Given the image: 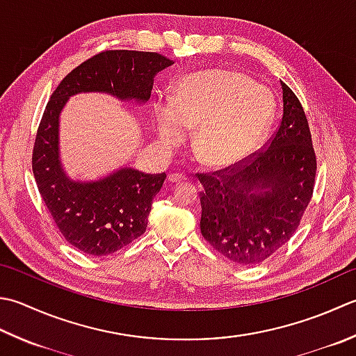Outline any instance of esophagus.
<instances>
[{"label": "esophagus", "instance_id": "esophagus-1", "mask_svg": "<svg viewBox=\"0 0 356 356\" xmlns=\"http://www.w3.org/2000/svg\"><path fill=\"white\" fill-rule=\"evenodd\" d=\"M186 177L184 176V174H170L168 176V182L170 184H182L185 182Z\"/></svg>", "mask_w": 356, "mask_h": 356}]
</instances>
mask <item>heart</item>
<instances>
[{
  "label": "heart",
  "instance_id": "obj_1",
  "mask_svg": "<svg viewBox=\"0 0 356 356\" xmlns=\"http://www.w3.org/2000/svg\"><path fill=\"white\" fill-rule=\"evenodd\" d=\"M273 95L247 75L205 71L179 83L172 100L154 103L160 142L177 146L194 129L193 149L202 163L228 166L259 143L273 115Z\"/></svg>",
  "mask_w": 356,
  "mask_h": 356
}]
</instances>
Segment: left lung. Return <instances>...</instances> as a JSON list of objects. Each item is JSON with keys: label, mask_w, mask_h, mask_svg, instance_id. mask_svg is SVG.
Instances as JSON below:
<instances>
[{"label": "left lung", "mask_w": 356, "mask_h": 356, "mask_svg": "<svg viewBox=\"0 0 356 356\" xmlns=\"http://www.w3.org/2000/svg\"><path fill=\"white\" fill-rule=\"evenodd\" d=\"M282 100L281 123L264 148L227 168L197 172L202 236L239 266L261 264L285 245L313 196L316 154L309 120L285 83Z\"/></svg>", "instance_id": "left-lung-1"}]
</instances>
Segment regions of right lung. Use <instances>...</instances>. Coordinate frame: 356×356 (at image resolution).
Here are the masks:
<instances>
[{"mask_svg": "<svg viewBox=\"0 0 356 356\" xmlns=\"http://www.w3.org/2000/svg\"><path fill=\"white\" fill-rule=\"evenodd\" d=\"M171 65L172 60L157 52L103 51L72 69L46 104L32 152L33 176L63 238L83 253L106 256L142 236L166 174L122 168L97 182H74L58 160L61 109L79 92L146 102L154 75Z\"/></svg>", "mask_w": 356, "mask_h": 356, "instance_id": "add662e5", "label": "right lung"}]
</instances>
